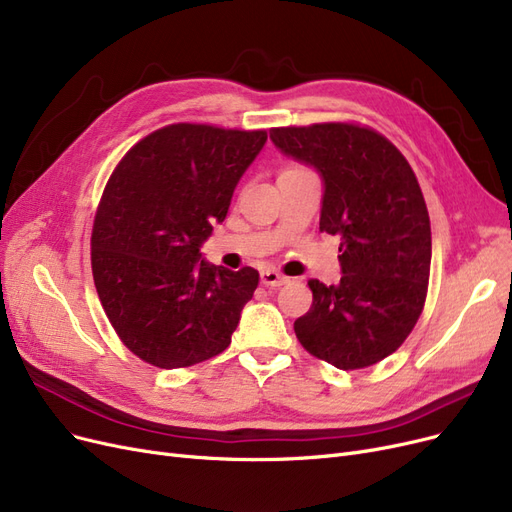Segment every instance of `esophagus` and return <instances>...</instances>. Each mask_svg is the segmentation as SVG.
<instances>
[{
	"mask_svg": "<svg viewBox=\"0 0 512 512\" xmlns=\"http://www.w3.org/2000/svg\"><path fill=\"white\" fill-rule=\"evenodd\" d=\"M289 282V278L287 276H282L280 272H276V270H266V272H261V285H266V287H270V289H276V287H282V285H287Z\"/></svg>",
	"mask_w": 512,
	"mask_h": 512,
	"instance_id": "1",
	"label": "esophagus"
}]
</instances>
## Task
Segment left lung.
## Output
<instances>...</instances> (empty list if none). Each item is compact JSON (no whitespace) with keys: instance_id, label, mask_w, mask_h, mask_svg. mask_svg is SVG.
<instances>
[{"instance_id":"obj_1","label":"left lung","mask_w":512,"mask_h":512,"mask_svg":"<svg viewBox=\"0 0 512 512\" xmlns=\"http://www.w3.org/2000/svg\"><path fill=\"white\" fill-rule=\"evenodd\" d=\"M282 154L323 179L320 232L339 238L342 280H310L312 308L295 320L310 354L352 371L401 348L424 310L430 219L405 156L371 128L327 122L272 128Z\"/></svg>"}]
</instances>
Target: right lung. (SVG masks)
Instances as JSON below:
<instances>
[{"mask_svg":"<svg viewBox=\"0 0 512 512\" xmlns=\"http://www.w3.org/2000/svg\"><path fill=\"white\" fill-rule=\"evenodd\" d=\"M268 141L266 130L170 124L113 170L92 227V276L124 346L160 369L221 354L259 272L202 259L200 246Z\"/></svg>","mask_w":512,"mask_h":512,"instance_id":"1","label":"right lung"}]
</instances>
